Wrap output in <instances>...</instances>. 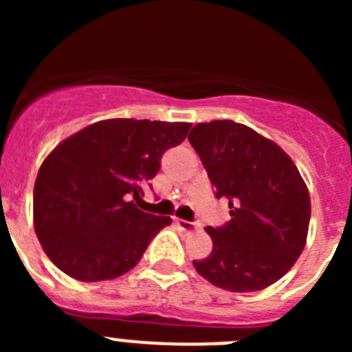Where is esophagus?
I'll return each mask as SVG.
<instances>
[{
	"instance_id": "obj_1",
	"label": "esophagus",
	"mask_w": 352,
	"mask_h": 352,
	"mask_svg": "<svg viewBox=\"0 0 352 352\" xmlns=\"http://www.w3.org/2000/svg\"><path fill=\"white\" fill-rule=\"evenodd\" d=\"M176 223H178V227L179 229H182V231H185V232H192V231H197L199 227V223L197 222H188V220H176Z\"/></svg>"
}]
</instances>
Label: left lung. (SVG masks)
<instances>
[{"label": "left lung", "instance_id": "8db88e82", "mask_svg": "<svg viewBox=\"0 0 352 352\" xmlns=\"http://www.w3.org/2000/svg\"><path fill=\"white\" fill-rule=\"evenodd\" d=\"M188 141L231 220L206 227L210 257L194 261L208 282L231 292L261 291L296 263L307 243L310 195L280 146L231 120L199 123Z\"/></svg>", "mask_w": 352, "mask_h": 352}]
</instances>
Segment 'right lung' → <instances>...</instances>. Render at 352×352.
<instances>
[{
  "instance_id": "add662e5",
  "label": "right lung",
  "mask_w": 352,
  "mask_h": 352,
  "mask_svg": "<svg viewBox=\"0 0 352 352\" xmlns=\"http://www.w3.org/2000/svg\"><path fill=\"white\" fill-rule=\"evenodd\" d=\"M190 123L105 120L52 149L33 190V222L49 259L82 282L113 280L139 263L170 217L139 210L160 158ZM151 186V185H149Z\"/></svg>"
}]
</instances>
